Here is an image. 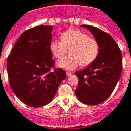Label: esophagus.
Listing matches in <instances>:
<instances>
[{
    "label": "esophagus",
    "instance_id": "obj_1",
    "mask_svg": "<svg viewBox=\"0 0 131 131\" xmlns=\"http://www.w3.org/2000/svg\"><path fill=\"white\" fill-rule=\"evenodd\" d=\"M71 75H72V73H71V72H67V77H70Z\"/></svg>",
    "mask_w": 131,
    "mask_h": 131
}]
</instances>
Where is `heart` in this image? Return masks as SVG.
<instances>
[{"label":"heart","instance_id":"b5f03b06","mask_svg":"<svg viewBox=\"0 0 131 131\" xmlns=\"http://www.w3.org/2000/svg\"><path fill=\"white\" fill-rule=\"evenodd\" d=\"M70 49V56L58 61L59 67L73 70L81 64L86 67L93 63L99 54V43L96 39L89 37L79 29H69L60 35V40H52L50 50L56 58H61Z\"/></svg>","mask_w":131,"mask_h":131}]
</instances>
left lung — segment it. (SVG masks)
Instances as JSON below:
<instances>
[{"mask_svg":"<svg viewBox=\"0 0 131 131\" xmlns=\"http://www.w3.org/2000/svg\"><path fill=\"white\" fill-rule=\"evenodd\" d=\"M92 33L98 41L99 54L95 61L75 75L79 79L75 91L81 102L97 105L109 97L122 73V54L110 34L97 27L81 25Z\"/></svg>","mask_w":131,"mask_h":131,"instance_id":"obj_1","label":"left lung"}]
</instances>
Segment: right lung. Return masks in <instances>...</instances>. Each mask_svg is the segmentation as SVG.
Here are the masks:
<instances>
[{
  "label": "right lung",
  "instance_id": "add662e5",
  "mask_svg": "<svg viewBox=\"0 0 131 131\" xmlns=\"http://www.w3.org/2000/svg\"><path fill=\"white\" fill-rule=\"evenodd\" d=\"M52 27L38 25L21 35L7 58L11 89L27 106L38 108L49 104L66 72L54 67L50 50Z\"/></svg>",
  "mask_w": 131,
  "mask_h": 131
}]
</instances>
